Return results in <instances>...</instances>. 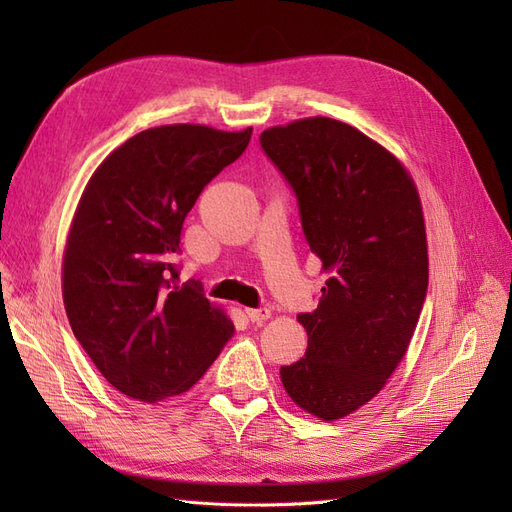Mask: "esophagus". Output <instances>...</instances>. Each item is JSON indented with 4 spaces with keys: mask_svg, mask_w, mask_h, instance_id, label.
I'll use <instances>...</instances> for the list:
<instances>
[{
    "mask_svg": "<svg viewBox=\"0 0 512 512\" xmlns=\"http://www.w3.org/2000/svg\"><path fill=\"white\" fill-rule=\"evenodd\" d=\"M245 314H247V318H250L252 322H265V320L271 318V309H267V307H258V309L247 307Z\"/></svg>",
    "mask_w": 512,
    "mask_h": 512,
    "instance_id": "1",
    "label": "esophagus"
}]
</instances>
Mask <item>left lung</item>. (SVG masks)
I'll return each instance as SVG.
<instances>
[{
  "label": "left lung",
  "mask_w": 512,
  "mask_h": 512,
  "mask_svg": "<svg viewBox=\"0 0 512 512\" xmlns=\"http://www.w3.org/2000/svg\"><path fill=\"white\" fill-rule=\"evenodd\" d=\"M299 200L329 280L301 361L280 369L301 410L337 421L374 399L404 359L429 282L421 196L393 153L344 121L305 117L260 134Z\"/></svg>",
  "instance_id": "1"
}]
</instances>
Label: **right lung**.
<instances>
[{
	"label": "right lung",
	"mask_w": 512,
	"mask_h": 512,
	"mask_svg": "<svg viewBox=\"0 0 512 512\" xmlns=\"http://www.w3.org/2000/svg\"><path fill=\"white\" fill-rule=\"evenodd\" d=\"M252 128L170 123L138 132L87 181L68 230L61 294L74 337L115 389L156 404L190 391L235 333L198 286L179 284L181 226Z\"/></svg>",
	"instance_id": "add662e5"
}]
</instances>
